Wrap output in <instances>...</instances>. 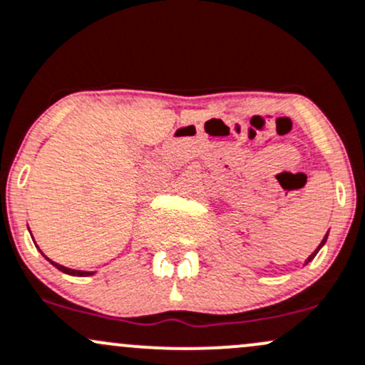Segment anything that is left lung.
Masks as SVG:
<instances>
[{
    "instance_id": "obj_1",
    "label": "left lung",
    "mask_w": 365,
    "mask_h": 365,
    "mask_svg": "<svg viewBox=\"0 0 365 365\" xmlns=\"http://www.w3.org/2000/svg\"><path fill=\"white\" fill-rule=\"evenodd\" d=\"M327 236H329V232H327V234H325V237H324V240H322V243H320V245H318V248H317V250H314V252L312 253V255H309V257H308V259H306L304 266H306V264H308V262H312V260L314 259V255H317V253H318V250H320V248H322V247H324V245H325V243H327Z\"/></svg>"
}]
</instances>
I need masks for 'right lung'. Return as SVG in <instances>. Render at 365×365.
<instances>
[{
    "instance_id": "right-lung-1",
    "label": "right lung",
    "mask_w": 365,
    "mask_h": 365,
    "mask_svg": "<svg viewBox=\"0 0 365 365\" xmlns=\"http://www.w3.org/2000/svg\"><path fill=\"white\" fill-rule=\"evenodd\" d=\"M41 255H43V253H41ZM43 257H45V255H43ZM48 262H51L52 266H56L57 269H59V271H63V273L71 274V276H91V274H94V271H78V269H70V267H64V266H61V264L52 262L51 259H48Z\"/></svg>"
}]
</instances>
